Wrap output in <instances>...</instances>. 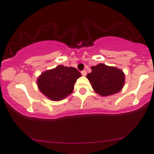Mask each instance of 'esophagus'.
Returning a JSON list of instances; mask_svg holds the SVG:
<instances>
[{
  "label": "esophagus",
  "mask_w": 154,
  "mask_h": 154,
  "mask_svg": "<svg viewBox=\"0 0 154 154\" xmlns=\"http://www.w3.org/2000/svg\"><path fill=\"white\" fill-rule=\"evenodd\" d=\"M82 75L83 76H86L87 75V71L85 70V69H84V70H82Z\"/></svg>",
  "instance_id": "esophagus-1"
}]
</instances>
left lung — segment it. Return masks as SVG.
<instances>
[{
	"mask_svg": "<svg viewBox=\"0 0 154 154\" xmlns=\"http://www.w3.org/2000/svg\"><path fill=\"white\" fill-rule=\"evenodd\" d=\"M87 79L92 88L101 96H107L121 91L125 84V74L121 69L101 63L91 67Z\"/></svg>",
	"mask_w": 154,
	"mask_h": 154,
	"instance_id": "8db88e82",
	"label": "left lung"
}]
</instances>
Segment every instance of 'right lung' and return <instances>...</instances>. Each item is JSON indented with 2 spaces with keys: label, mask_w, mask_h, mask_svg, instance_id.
<instances>
[{
  "label": "right lung",
  "mask_w": 154,
  "mask_h": 154,
  "mask_svg": "<svg viewBox=\"0 0 154 154\" xmlns=\"http://www.w3.org/2000/svg\"><path fill=\"white\" fill-rule=\"evenodd\" d=\"M81 76L75 67L60 65L43 72L37 85L42 93L51 100L60 101L72 92L75 83Z\"/></svg>",
  "instance_id": "1"
}]
</instances>
